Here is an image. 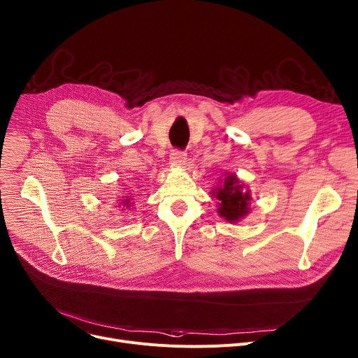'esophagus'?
Wrapping results in <instances>:
<instances>
[{
    "label": "esophagus",
    "instance_id": "obj_1",
    "mask_svg": "<svg viewBox=\"0 0 358 358\" xmlns=\"http://www.w3.org/2000/svg\"><path fill=\"white\" fill-rule=\"evenodd\" d=\"M169 164L173 166H184L187 164L185 154L180 152V150H173L171 155H169Z\"/></svg>",
    "mask_w": 358,
    "mask_h": 358
}]
</instances>
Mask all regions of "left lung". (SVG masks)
I'll return each instance as SVG.
<instances>
[{
	"mask_svg": "<svg viewBox=\"0 0 358 358\" xmlns=\"http://www.w3.org/2000/svg\"><path fill=\"white\" fill-rule=\"evenodd\" d=\"M217 199V215L229 223H238L251 212V190L234 173H223L212 190Z\"/></svg>",
	"mask_w": 358,
	"mask_h": 358,
	"instance_id": "1",
	"label": "left lung"
}]
</instances>
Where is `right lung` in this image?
Segmentation results:
<instances>
[{"mask_svg": "<svg viewBox=\"0 0 358 358\" xmlns=\"http://www.w3.org/2000/svg\"><path fill=\"white\" fill-rule=\"evenodd\" d=\"M116 208L122 209V212H126V210H131L135 208V196L134 194H124L122 197H119L117 200V206ZM127 213V212H126Z\"/></svg>", "mask_w": 358, "mask_h": 358, "instance_id": "1", "label": "right lung"}]
</instances>
